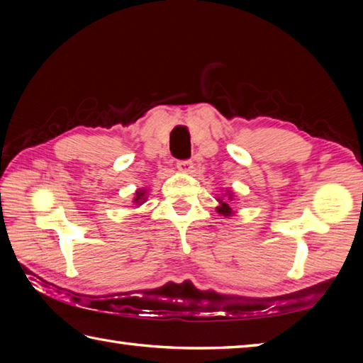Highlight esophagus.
Masks as SVG:
<instances>
[{
  "label": "esophagus",
  "instance_id": "obj_1",
  "mask_svg": "<svg viewBox=\"0 0 363 363\" xmlns=\"http://www.w3.org/2000/svg\"><path fill=\"white\" fill-rule=\"evenodd\" d=\"M176 167L182 173H191V168H194V164H191V160H177Z\"/></svg>",
  "mask_w": 363,
  "mask_h": 363
}]
</instances>
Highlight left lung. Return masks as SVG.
<instances>
[{
    "label": "left lung",
    "mask_w": 363,
    "mask_h": 363,
    "mask_svg": "<svg viewBox=\"0 0 363 363\" xmlns=\"http://www.w3.org/2000/svg\"><path fill=\"white\" fill-rule=\"evenodd\" d=\"M229 194V191H228ZM226 196V195H225ZM228 199H233V195H228ZM228 199H225V201H223V199H218L220 201V207H217V212L218 213H221V215H225V217H230V213H233V209H230L229 207V201Z\"/></svg>",
    "instance_id": "left-lung-1"
}]
</instances>
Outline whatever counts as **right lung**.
Wrapping results in <instances>:
<instances>
[{
    "mask_svg": "<svg viewBox=\"0 0 363 363\" xmlns=\"http://www.w3.org/2000/svg\"><path fill=\"white\" fill-rule=\"evenodd\" d=\"M134 203L140 206L142 203H145V190H138L137 191V196L134 198Z\"/></svg>",
    "mask_w": 363,
    "mask_h": 363,
    "instance_id": "obj_1",
    "label": "right lung"
}]
</instances>
